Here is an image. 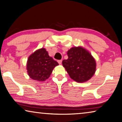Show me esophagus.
Here are the masks:
<instances>
[{
  "instance_id": "esophagus-1",
  "label": "esophagus",
  "mask_w": 122,
  "mask_h": 122,
  "mask_svg": "<svg viewBox=\"0 0 122 122\" xmlns=\"http://www.w3.org/2000/svg\"><path fill=\"white\" fill-rule=\"evenodd\" d=\"M58 63H59V65H61V63H62V60H58Z\"/></svg>"
}]
</instances>
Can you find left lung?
Here are the masks:
<instances>
[{
    "mask_svg": "<svg viewBox=\"0 0 122 122\" xmlns=\"http://www.w3.org/2000/svg\"><path fill=\"white\" fill-rule=\"evenodd\" d=\"M68 58L62 65L71 79L77 82H85L93 76L96 62L90 52L84 47H74L67 51Z\"/></svg>",
    "mask_w": 122,
    "mask_h": 122,
    "instance_id": "8db88e82",
    "label": "left lung"
}]
</instances>
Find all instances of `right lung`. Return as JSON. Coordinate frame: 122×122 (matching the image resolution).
<instances>
[{"mask_svg":"<svg viewBox=\"0 0 122 122\" xmlns=\"http://www.w3.org/2000/svg\"><path fill=\"white\" fill-rule=\"evenodd\" d=\"M59 65L56 61L49 56L45 48L37 49L29 56L26 69L31 79L38 81H44L49 78L53 69Z\"/></svg>","mask_w":122,"mask_h":122,"instance_id":"add662e5","label":"right lung"}]
</instances>
